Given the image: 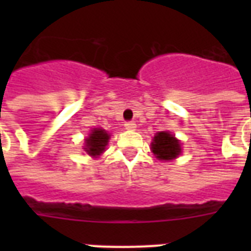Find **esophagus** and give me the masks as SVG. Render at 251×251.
Listing matches in <instances>:
<instances>
[{
	"mask_svg": "<svg viewBox=\"0 0 251 251\" xmlns=\"http://www.w3.org/2000/svg\"><path fill=\"white\" fill-rule=\"evenodd\" d=\"M135 127H137V125H135L133 121L125 122V129L126 130H135Z\"/></svg>",
	"mask_w": 251,
	"mask_h": 251,
	"instance_id": "obj_1",
	"label": "esophagus"
}]
</instances>
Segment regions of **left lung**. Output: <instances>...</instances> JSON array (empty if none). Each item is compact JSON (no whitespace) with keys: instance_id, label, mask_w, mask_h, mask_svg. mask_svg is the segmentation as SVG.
I'll list each match as a JSON object with an SVG mask.
<instances>
[{"instance_id":"8db88e82","label":"left lung","mask_w":251,"mask_h":251,"mask_svg":"<svg viewBox=\"0 0 251 251\" xmlns=\"http://www.w3.org/2000/svg\"><path fill=\"white\" fill-rule=\"evenodd\" d=\"M151 149H152L155 156L160 160H172V159L178 156L179 152H181L179 142L167 131L157 133L153 137Z\"/></svg>"}]
</instances>
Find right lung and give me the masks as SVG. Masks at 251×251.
Returning <instances> with one entry per match:
<instances>
[{"label":"right lung","mask_w":251,"mask_h":251,"mask_svg":"<svg viewBox=\"0 0 251 251\" xmlns=\"http://www.w3.org/2000/svg\"><path fill=\"white\" fill-rule=\"evenodd\" d=\"M109 134L102 129H95L86 139V151L91 156H98L105 150Z\"/></svg>","instance_id":"right-lung-1"}]
</instances>
